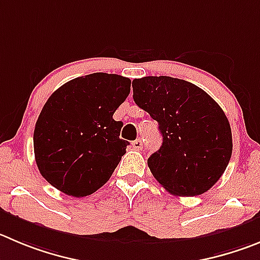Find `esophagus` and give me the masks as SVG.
I'll return each instance as SVG.
<instances>
[{
    "label": "esophagus",
    "mask_w": 260,
    "mask_h": 260,
    "mask_svg": "<svg viewBox=\"0 0 260 260\" xmlns=\"http://www.w3.org/2000/svg\"><path fill=\"white\" fill-rule=\"evenodd\" d=\"M132 146H133V149H136V150H141L142 147H144V142H142L141 138H137L136 141L132 142Z\"/></svg>",
    "instance_id": "1"
}]
</instances>
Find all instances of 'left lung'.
<instances>
[{
	"mask_svg": "<svg viewBox=\"0 0 260 260\" xmlns=\"http://www.w3.org/2000/svg\"><path fill=\"white\" fill-rule=\"evenodd\" d=\"M133 100L159 123L163 144L147 159L160 185L176 196L207 192L224 173L232 133L224 111L187 81L144 77L132 82Z\"/></svg>",
	"mask_w": 260,
	"mask_h": 260,
	"instance_id": "8db88e82",
	"label": "left lung"
}]
</instances>
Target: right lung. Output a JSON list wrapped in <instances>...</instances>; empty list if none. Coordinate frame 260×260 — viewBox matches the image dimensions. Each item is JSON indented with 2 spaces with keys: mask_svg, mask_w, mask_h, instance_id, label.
<instances>
[{
  "mask_svg": "<svg viewBox=\"0 0 260 260\" xmlns=\"http://www.w3.org/2000/svg\"><path fill=\"white\" fill-rule=\"evenodd\" d=\"M129 91V78L93 73L51 94L33 135L36 163L50 185L83 198L109 181L129 145L119 137L123 123L113 119Z\"/></svg>",
  "mask_w": 260,
  "mask_h": 260,
  "instance_id": "right-lung-1",
  "label": "right lung"
}]
</instances>
